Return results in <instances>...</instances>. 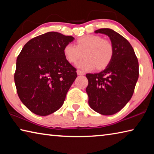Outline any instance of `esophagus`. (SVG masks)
<instances>
[{
  "label": "esophagus",
  "instance_id": "esophagus-1",
  "mask_svg": "<svg viewBox=\"0 0 154 154\" xmlns=\"http://www.w3.org/2000/svg\"><path fill=\"white\" fill-rule=\"evenodd\" d=\"M77 73L78 75H85L84 72H83L82 71H79V70H77Z\"/></svg>",
  "mask_w": 154,
  "mask_h": 154
}]
</instances>
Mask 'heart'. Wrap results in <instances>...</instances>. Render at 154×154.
<instances>
[{"label": "heart", "instance_id": "b5f03b06", "mask_svg": "<svg viewBox=\"0 0 154 154\" xmlns=\"http://www.w3.org/2000/svg\"><path fill=\"white\" fill-rule=\"evenodd\" d=\"M63 53L70 63H76L83 57L85 58L77 64L79 69L90 71L95 68L98 71L106 69L113 60L114 48L111 42L98 35H85L78 38L75 45L67 44Z\"/></svg>", "mask_w": 154, "mask_h": 154}]
</instances>
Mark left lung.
<instances>
[{"label":"left lung","instance_id":"left-lung-1","mask_svg":"<svg viewBox=\"0 0 154 154\" xmlns=\"http://www.w3.org/2000/svg\"><path fill=\"white\" fill-rule=\"evenodd\" d=\"M107 35L114 48L110 64L98 73H88L86 92L91 108L104 116L118 113L128 103L139 78V62L132 45L110 28L95 31Z\"/></svg>","mask_w":154,"mask_h":154}]
</instances>
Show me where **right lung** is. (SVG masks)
I'll use <instances>...</instances> for the list:
<instances>
[{"label": "right lung", "instance_id": "add662e5", "mask_svg": "<svg viewBox=\"0 0 154 154\" xmlns=\"http://www.w3.org/2000/svg\"><path fill=\"white\" fill-rule=\"evenodd\" d=\"M75 39L49 32L30 39L17 56L14 81L22 103L36 115L56 111L77 77L76 69L65 58V45Z\"/></svg>", "mask_w": 154, "mask_h": 154}]
</instances>
